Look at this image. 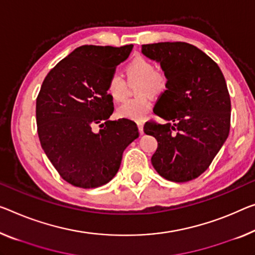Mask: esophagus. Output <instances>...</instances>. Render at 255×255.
<instances>
[{"instance_id": "obj_1", "label": "esophagus", "mask_w": 255, "mask_h": 255, "mask_svg": "<svg viewBox=\"0 0 255 255\" xmlns=\"http://www.w3.org/2000/svg\"><path fill=\"white\" fill-rule=\"evenodd\" d=\"M136 124H138V128H139L140 134H143V124H142V122H138Z\"/></svg>"}]
</instances>
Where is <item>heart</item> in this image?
I'll return each mask as SVG.
<instances>
[{
  "instance_id": "obj_1",
  "label": "heart",
  "mask_w": 255,
  "mask_h": 255,
  "mask_svg": "<svg viewBox=\"0 0 255 255\" xmlns=\"http://www.w3.org/2000/svg\"><path fill=\"white\" fill-rule=\"evenodd\" d=\"M128 81L140 82L138 96L135 99L125 101L117 108L116 114L120 119L141 122L146 119L151 108L150 98L162 93L167 87V77L163 72L156 70L152 61L144 57H135L125 67ZM107 93L114 101H122L127 96V82L120 74L114 73L108 78Z\"/></svg>"
}]
</instances>
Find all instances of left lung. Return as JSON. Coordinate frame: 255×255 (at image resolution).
<instances>
[{
  "instance_id": "8db88e82",
  "label": "left lung",
  "mask_w": 255,
  "mask_h": 255,
  "mask_svg": "<svg viewBox=\"0 0 255 255\" xmlns=\"http://www.w3.org/2000/svg\"><path fill=\"white\" fill-rule=\"evenodd\" d=\"M141 51L159 62L167 77L154 113L168 123L148 121L143 127L158 144L151 164L166 180L190 181L204 173L228 138L232 104L225 76L189 43L143 44Z\"/></svg>"
}]
</instances>
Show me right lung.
<instances>
[{
    "label": "right lung",
    "instance_id": "add662e5",
    "mask_svg": "<svg viewBox=\"0 0 255 255\" xmlns=\"http://www.w3.org/2000/svg\"><path fill=\"white\" fill-rule=\"evenodd\" d=\"M133 45H82L50 70L36 99L41 146L70 185L96 188L119 171L125 148L139 136L131 120L109 121L114 112L107 82ZM102 128L96 133L93 128Z\"/></svg>",
    "mask_w": 255,
    "mask_h": 255
}]
</instances>
